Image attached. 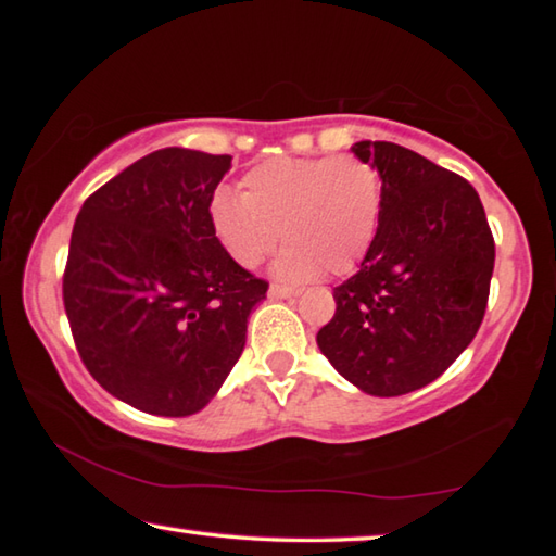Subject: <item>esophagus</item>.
<instances>
[{
  "label": "esophagus",
  "instance_id": "34e87169",
  "mask_svg": "<svg viewBox=\"0 0 556 556\" xmlns=\"http://www.w3.org/2000/svg\"><path fill=\"white\" fill-rule=\"evenodd\" d=\"M291 296H299V289H289V287H281V285L269 287V299H291Z\"/></svg>",
  "mask_w": 556,
  "mask_h": 556
}]
</instances>
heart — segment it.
Wrapping results in <instances>:
<instances>
[{"mask_svg":"<svg viewBox=\"0 0 556 556\" xmlns=\"http://www.w3.org/2000/svg\"><path fill=\"white\" fill-rule=\"evenodd\" d=\"M211 228L235 265L255 269L271 250L285 281L348 275L378 235L382 181L375 166L355 156H277L242 176V195L213 193Z\"/></svg>","mask_w":556,"mask_h":556,"instance_id":"heart-1","label":"heart"}]
</instances>
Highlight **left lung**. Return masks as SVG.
I'll list each match as a JSON object with an SVG mask.
<instances>
[{
	"label": "left lung",
	"mask_w": 556,
	"mask_h": 556,
	"mask_svg": "<svg viewBox=\"0 0 556 556\" xmlns=\"http://www.w3.org/2000/svg\"><path fill=\"white\" fill-rule=\"evenodd\" d=\"M382 178L378 235L355 275L333 289L316 336L328 363L372 397L434 382L481 328L495 242L476 188L412 149L357 142Z\"/></svg>",
	"instance_id": "8db88e82"
}]
</instances>
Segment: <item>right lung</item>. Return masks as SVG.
I'll list each match as a JSON object with an SVG mask.
<instances>
[{"label": "right lung", "instance_id": "1", "mask_svg": "<svg viewBox=\"0 0 556 556\" xmlns=\"http://www.w3.org/2000/svg\"><path fill=\"white\" fill-rule=\"evenodd\" d=\"M232 156L166 147L98 188L75 218L63 304L78 353L112 397L159 417L201 412L248 341L267 281L211 228Z\"/></svg>", "mask_w": 556, "mask_h": 556}]
</instances>
